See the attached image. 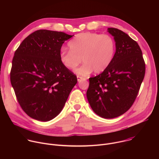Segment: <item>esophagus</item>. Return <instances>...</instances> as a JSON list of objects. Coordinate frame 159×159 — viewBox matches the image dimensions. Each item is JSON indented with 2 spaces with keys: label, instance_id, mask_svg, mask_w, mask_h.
Here are the masks:
<instances>
[{
  "label": "esophagus",
  "instance_id": "obj_1",
  "mask_svg": "<svg viewBox=\"0 0 159 159\" xmlns=\"http://www.w3.org/2000/svg\"><path fill=\"white\" fill-rule=\"evenodd\" d=\"M82 80H85V79L84 78V77H80V76H77V80H78V82H80Z\"/></svg>",
  "mask_w": 159,
  "mask_h": 159
}]
</instances>
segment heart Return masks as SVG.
I'll return each instance as SVG.
<instances>
[{"mask_svg":"<svg viewBox=\"0 0 159 159\" xmlns=\"http://www.w3.org/2000/svg\"><path fill=\"white\" fill-rule=\"evenodd\" d=\"M68 45L70 50L60 52V61L66 69L74 70L82 60L84 64L75 70L82 76L93 71L96 74L104 72L112 62L116 50L112 37L90 32L78 34Z\"/></svg>","mask_w":159,"mask_h":159,"instance_id":"obj_1","label":"heart"}]
</instances>
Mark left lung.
Here are the masks:
<instances>
[{"label": "left lung", "mask_w": 159, "mask_h": 159, "mask_svg": "<svg viewBox=\"0 0 159 159\" xmlns=\"http://www.w3.org/2000/svg\"><path fill=\"white\" fill-rule=\"evenodd\" d=\"M116 52L101 74L89 78L87 98L93 111L111 119L126 112L133 104L144 79L145 64L138 43L123 31L110 28Z\"/></svg>", "instance_id": "1"}]
</instances>
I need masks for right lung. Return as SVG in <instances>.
Returning <instances> with one entry per match:
<instances>
[{
	"label": "right lung",
	"mask_w": 159,
	"mask_h": 159,
	"mask_svg": "<svg viewBox=\"0 0 159 159\" xmlns=\"http://www.w3.org/2000/svg\"><path fill=\"white\" fill-rule=\"evenodd\" d=\"M73 36L38 30L15 52L11 84L20 107L34 120L48 121L57 116L77 82L76 75L60 60L63 43Z\"/></svg>",
	"instance_id": "right-lung-1"
}]
</instances>
